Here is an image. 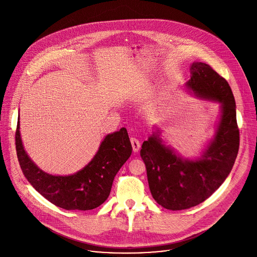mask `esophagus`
<instances>
[{"label": "esophagus", "mask_w": 257, "mask_h": 257, "mask_svg": "<svg viewBox=\"0 0 257 257\" xmlns=\"http://www.w3.org/2000/svg\"><path fill=\"white\" fill-rule=\"evenodd\" d=\"M130 141H131V144H132L133 152H134V153H138V151L140 150V142L138 141V139H136V138H131Z\"/></svg>", "instance_id": "esophagus-1"}]
</instances>
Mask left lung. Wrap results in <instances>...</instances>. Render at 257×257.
Segmentation results:
<instances>
[{
	"label": "left lung",
	"instance_id": "1",
	"mask_svg": "<svg viewBox=\"0 0 257 257\" xmlns=\"http://www.w3.org/2000/svg\"><path fill=\"white\" fill-rule=\"evenodd\" d=\"M185 88L200 99L218 102L221 116L199 158L181 157L161 138L158 126L143 142L140 156L151 193L160 205L171 210L187 209L207 199L230 174L239 151L236 103L227 80L209 65L193 62Z\"/></svg>",
	"mask_w": 257,
	"mask_h": 257
}]
</instances>
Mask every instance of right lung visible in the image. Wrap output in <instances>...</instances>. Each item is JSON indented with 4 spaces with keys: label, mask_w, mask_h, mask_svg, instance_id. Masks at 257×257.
<instances>
[{
    "label": "right lung",
    "mask_w": 257,
    "mask_h": 257,
    "mask_svg": "<svg viewBox=\"0 0 257 257\" xmlns=\"http://www.w3.org/2000/svg\"><path fill=\"white\" fill-rule=\"evenodd\" d=\"M15 140L17 158L27 181L50 202L67 210H89L102 204L111 192L116 174L132 153L127 130L121 128L104 136L95 156L83 169L72 175L56 176L44 172L28 157L19 118Z\"/></svg>",
    "instance_id": "1"
}]
</instances>
